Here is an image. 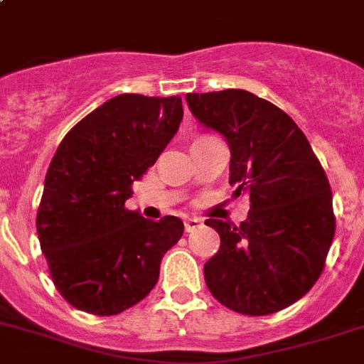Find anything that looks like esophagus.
I'll return each mask as SVG.
<instances>
[{
    "mask_svg": "<svg viewBox=\"0 0 364 364\" xmlns=\"http://www.w3.org/2000/svg\"><path fill=\"white\" fill-rule=\"evenodd\" d=\"M184 227H186V232H191V230L199 229L200 227V219L197 218H188L184 221Z\"/></svg>",
    "mask_w": 364,
    "mask_h": 364,
    "instance_id": "1",
    "label": "esophagus"
}]
</instances>
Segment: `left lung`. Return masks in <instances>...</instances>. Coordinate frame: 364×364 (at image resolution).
I'll list each match as a JSON object with an SVG mask.
<instances>
[{
	"label": "left lung",
	"instance_id": "8db88e82",
	"mask_svg": "<svg viewBox=\"0 0 364 364\" xmlns=\"http://www.w3.org/2000/svg\"><path fill=\"white\" fill-rule=\"evenodd\" d=\"M186 102L204 128L227 141L229 182L251 200L240 227L206 219L221 238L204 264L206 287L240 314L283 311L314 287L335 236L322 165L296 122L253 92H189Z\"/></svg>",
	"mask_w": 364,
	"mask_h": 364
}]
</instances>
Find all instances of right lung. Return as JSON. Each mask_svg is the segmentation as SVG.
Returning <instances> with one entry per match:
<instances>
[{
	"instance_id": "obj_1",
	"label": "right lung",
	"mask_w": 364,
	"mask_h": 364,
	"mask_svg": "<svg viewBox=\"0 0 364 364\" xmlns=\"http://www.w3.org/2000/svg\"><path fill=\"white\" fill-rule=\"evenodd\" d=\"M182 117L180 96L119 95L61 141L44 180L37 232L53 284L72 307L113 316L158 283L161 258L184 223L175 215L145 219L124 203Z\"/></svg>"
}]
</instances>
